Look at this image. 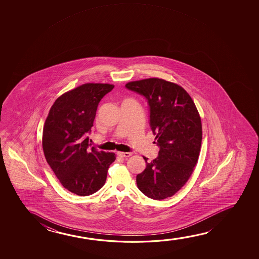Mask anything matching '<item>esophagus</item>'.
I'll use <instances>...</instances> for the list:
<instances>
[{
	"label": "esophagus",
	"mask_w": 259,
	"mask_h": 259,
	"mask_svg": "<svg viewBox=\"0 0 259 259\" xmlns=\"http://www.w3.org/2000/svg\"><path fill=\"white\" fill-rule=\"evenodd\" d=\"M131 155V153L129 152H117V156H123V157H129Z\"/></svg>",
	"instance_id": "obj_1"
}]
</instances>
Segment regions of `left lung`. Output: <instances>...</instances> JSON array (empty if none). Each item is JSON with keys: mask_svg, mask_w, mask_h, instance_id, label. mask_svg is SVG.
<instances>
[{"mask_svg": "<svg viewBox=\"0 0 259 259\" xmlns=\"http://www.w3.org/2000/svg\"><path fill=\"white\" fill-rule=\"evenodd\" d=\"M125 88L145 97L149 125L159 152L146 161L145 170L136 176L139 189L149 198L172 196L188 181L198 161L202 122L190 96L181 85L162 78L128 82Z\"/></svg>", "mask_w": 259, "mask_h": 259, "instance_id": "obj_1", "label": "left lung"}]
</instances>
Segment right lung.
<instances>
[{
    "mask_svg": "<svg viewBox=\"0 0 259 259\" xmlns=\"http://www.w3.org/2000/svg\"><path fill=\"white\" fill-rule=\"evenodd\" d=\"M114 85L87 83L59 96L50 109L43 127L42 148L64 188L80 196L92 195L103 187L114 153L89 147L88 135L103 96Z\"/></svg>",
    "mask_w": 259,
    "mask_h": 259,
    "instance_id": "obj_1",
    "label": "right lung"
}]
</instances>
